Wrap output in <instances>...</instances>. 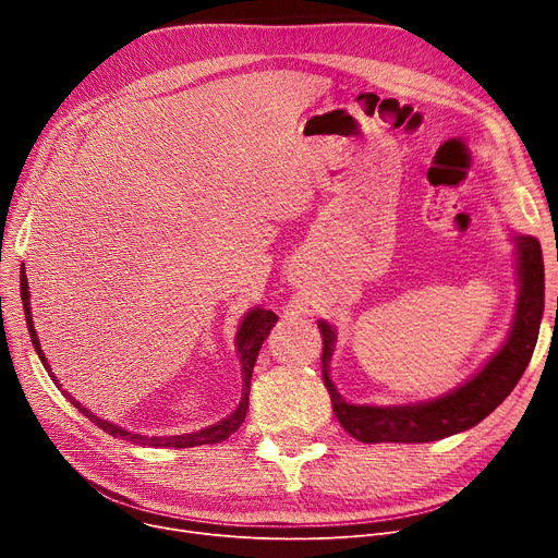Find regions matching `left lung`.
<instances>
[{
  "label": "left lung",
  "mask_w": 558,
  "mask_h": 558,
  "mask_svg": "<svg viewBox=\"0 0 558 558\" xmlns=\"http://www.w3.org/2000/svg\"><path fill=\"white\" fill-rule=\"evenodd\" d=\"M518 303L511 330L497 353L457 389L407 404H353L330 379L337 332L318 320L324 335V383L341 427L362 444H429L482 423L513 391L538 341L545 307V269L541 244L532 234H513Z\"/></svg>",
  "instance_id": "1"
}]
</instances>
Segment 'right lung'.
Segmentation results:
<instances>
[{"label":"right lung","instance_id":"1","mask_svg":"<svg viewBox=\"0 0 558 558\" xmlns=\"http://www.w3.org/2000/svg\"><path fill=\"white\" fill-rule=\"evenodd\" d=\"M20 294H22V305H24V316H26V328H28V335H32V341H34V348L36 353L43 362V366L47 368L49 377L53 379V385H58L56 375L51 373L49 364H47V357L43 353L40 348V339L36 335V328H34V318H32V303H28V299H32V294H28V282H26V274H24V267L20 271ZM278 316L271 312V310H264V307H253L244 314L242 324L238 328V335H234V345H238V357H240V366H242V400L240 404L234 407V412L226 418H221L219 423L215 425H208L203 427L198 432H190V434H175V436H144V434H133V432H126L124 427L114 425L110 421H104L99 416H95L90 409H85L78 400H74L68 391H63V396L78 409V412L90 418L97 427H101L104 432H108L110 436H120V438H126V441L131 444H137V446H151V448H194V446H213V444H221L226 441V438L230 434H234L240 429V425L244 423L246 418V412H248V391H251V377H253V366H255V360H257V353L259 348L264 343V339L269 337L271 328L276 326ZM58 389H61V385H58Z\"/></svg>","mask_w":558,"mask_h":558}]
</instances>
